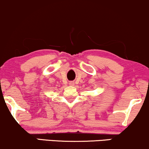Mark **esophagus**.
<instances>
[{"mask_svg":"<svg viewBox=\"0 0 149 149\" xmlns=\"http://www.w3.org/2000/svg\"><path fill=\"white\" fill-rule=\"evenodd\" d=\"M69 84L70 85H71V86H73V85H74V82H73V81H71V82H69Z\"/></svg>","mask_w":149,"mask_h":149,"instance_id":"esophagus-1","label":"esophagus"}]
</instances>
